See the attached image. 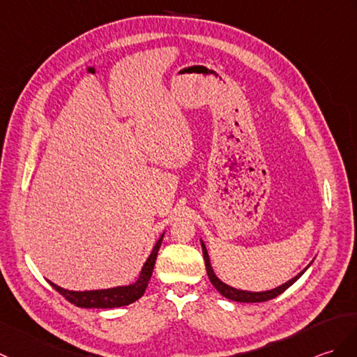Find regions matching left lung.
Listing matches in <instances>:
<instances>
[{
    "label": "left lung",
    "mask_w": 357,
    "mask_h": 357,
    "mask_svg": "<svg viewBox=\"0 0 357 357\" xmlns=\"http://www.w3.org/2000/svg\"><path fill=\"white\" fill-rule=\"evenodd\" d=\"M201 245H202V252H204V260H205V268H206V273H208V278L211 281V284L218 289V292L220 295H223L225 298L231 301H237V303H263V301H268L272 300V298L278 296L280 294H283L287 287H291L295 281L300 278L303 273L310 268V264L313 263V260L309 263V266L303 269L298 275H295L294 278H291L289 281H286L284 284H281L275 289H271V291H263V292H251V291H242V289H236L233 286H229L227 283H223V281L214 273L213 266L210 263V255L208 251H206V246L205 243L201 240Z\"/></svg>",
    "instance_id": "1"
}]
</instances>
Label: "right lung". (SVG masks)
I'll return each mask as SVG.
<instances>
[{
  "mask_svg": "<svg viewBox=\"0 0 357 357\" xmlns=\"http://www.w3.org/2000/svg\"><path fill=\"white\" fill-rule=\"evenodd\" d=\"M162 237H164V233L158 238V242L155 243L151 255H149L147 260L144 261L138 278L130 284L115 286L109 289H96V291H68V289H63L61 286L52 283L50 280L47 281L56 289L57 292H59L62 296H65L66 300L73 303L74 305H77V307L114 309V307H121V305L132 304L137 300H139V298L146 292V287L149 284V281H151L152 272H153L156 255H158L160 246L162 243Z\"/></svg>",
  "mask_w": 357,
  "mask_h": 357,
  "instance_id": "1",
  "label": "right lung"
}]
</instances>
